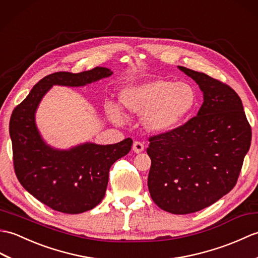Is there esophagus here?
<instances>
[{"instance_id":"esophagus-1","label":"esophagus","mask_w":258,"mask_h":258,"mask_svg":"<svg viewBox=\"0 0 258 258\" xmlns=\"http://www.w3.org/2000/svg\"><path fill=\"white\" fill-rule=\"evenodd\" d=\"M145 149V146L144 144H141L140 141H135L134 142V146H133V150L136 152V153H140L144 151Z\"/></svg>"}]
</instances>
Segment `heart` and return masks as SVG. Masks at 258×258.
I'll return each instance as SVG.
<instances>
[{"instance_id": "1", "label": "heart", "mask_w": 258, "mask_h": 258, "mask_svg": "<svg viewBox=\"0 0 258 258\" xmlns=\"http://www.w3.org/2000/svg\"><path fill=\"white\" fill-rule=\"evenodd\" d=\"M120 104L130 112L144 117L145 127L152 133H165L182 121L197 104V93L191 85L165 79L129 85L121 89ZM107 113L114 122L122 120L120 107L107 102Z\"/></svg>"}]
</instances>
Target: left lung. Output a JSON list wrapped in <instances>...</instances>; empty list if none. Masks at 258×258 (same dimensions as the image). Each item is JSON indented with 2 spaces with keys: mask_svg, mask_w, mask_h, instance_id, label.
<instances>
[{
  "mask_svg": "<svg viewBox=\"0 0 258 258\" xmlns=\"http://www.w3.org/2000/svg\"><path fill=\"white\" fill-rule=\"evenodd\" d=\"M177 68L199 85L203 104L184 124L149 139L148 187L160 209L188 214L210 207L235 186L251 130L242 100L230 86Z\"/></svg>",
  "mask_w": 258,
  "mask_h": 258,
  "instance_id": "1",
  "label": "left lung"
}]
</instances>
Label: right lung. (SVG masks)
I'll return each mask as SVG.
<instances>
[{
	"label": "right lung",
	"mask_w": 258,
	"mask_h": 258,
	"mask_svg": "<svg viewBox=\"0 0 258 258\" xmlns=\"http://www.w3.org/2000/svg\"><path fill=\"white\" fill-rule=\"evenodd\" d=\"M111 75L106 67L50 74L34 86L11 116L17 179L28 193L55 211L78 214L98 205L105 197L110 167L130 151L133 140L106 146L85 142L66 150L56 149L45 142L36 125L39 102L54 85L82 87Z\"/></svg>",
	"instance_id": "add662e5"
}]
</instances>
